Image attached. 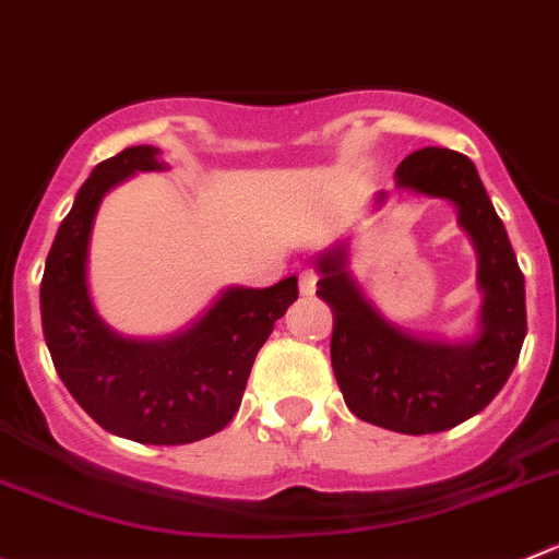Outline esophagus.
Segmentation results:
<instances>
[{
    "instance_id": "esophagus-1",
    "label": "esophagus",
    "mask_w": 559,
    "mask_h": 559,
    "mask_svg": "<svg viewBox=\"0 0 559 559\" xmlns=\"http://www.w3.org/2000/svg\"><path fill=\"white\" fill-rule=\"evenodd\" d=\"M316 285H319V271L313 269H301L299 271V290L301 296H313Z\"/></svg>"
}]
</instances>
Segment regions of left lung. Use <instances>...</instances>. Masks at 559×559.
<instances>
[{
	"label": "left lung",
	"instance_id": "obj_1",
	"mask_svg": "<svg viewBox=\"0 0 559 559\" xmlns=\"http://www.w3.org/2000/svg\"><path fill=\"white\" fill-rule=\"evenodd\" d=\"M399 188L452 199L479 254L477 341L449 346L388 324L343 271V252L319 260V299L332 310V371L357 418L404 435L443 432L477 416L513 373L526 335L524 274L501 218L465 155L427 146L396 168Z\"/></svg>",
	"mask_w": 559,
	"mask_h": 559
}]
</instances>
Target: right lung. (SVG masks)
I'll use <instances>...</instances> for the list:
<instances>
[{
	"label": "right lung",
	"mask_w": 559,
	"mask_h": 559,
	"mask_svg": "<svg viewBox=\"0 0 559 559\" xmlns=\"http://www.w3.org/2000/svg\"><path fill=\"white\" fill-rule=\"evenodd\" d=\"M157 150L130 146L94 168L60 224L40 280V321L60 380L102 429L179 447L233 421L274 321L299 299L296 276L265 290L233 288L182 335L141 343L107 330L85 285L96 207L132 171H155Z\"/></svg>",
	"instance_id": "right-lung-1"
}]
</instances>
